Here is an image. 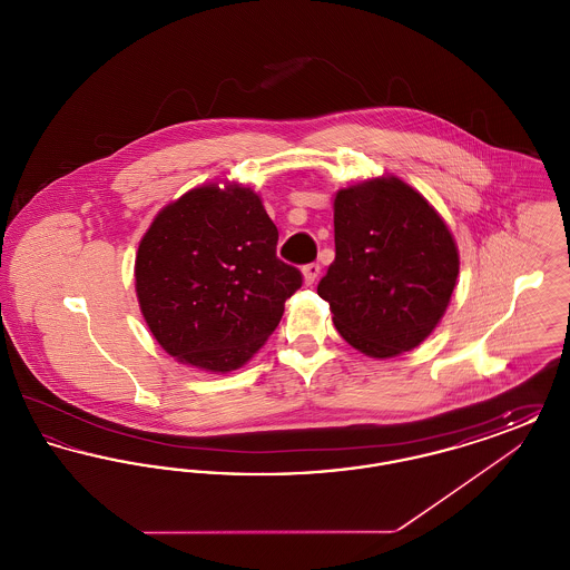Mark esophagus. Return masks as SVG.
Masks as SVG:
<instances>
[{
	"label": "esophagus",
	"instance_id": "1",
	"mask_svg": "<svg viewBox=\"0 0 570 570\" xmlns=\"http://www.w3.org/2000/svg\"><path fill=\"white\" fill-rule=\"evenodd\" d=\"M318 275H321V265H316V263L305 265V267H303V284H305V286H312V284L318 279Z\"/></svg>",
	"mask_w": 570,
	"mask_h": 570
}]
</instances>
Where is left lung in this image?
I'll list each match as a JSON object with an SVG mask.
<instances>
[{"instance_id":"left-lung-1","label":"left lung","mask_w":570,"mask_h":570,"mask_svg":"<svg viewBox=\"0 0 570 570\" xmlns=\"http://www.w3.org/2000/svg\"><path fill=\"white\" fill-rule=\"evenodd\" d=\"M335 261L318 284L333 325L358 353L391 358L425 342L460 275V252L430 200L395 175L333 198Z\"/></svg>"}]
</instances>
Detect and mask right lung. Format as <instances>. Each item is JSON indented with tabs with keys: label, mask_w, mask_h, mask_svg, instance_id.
<instances>
[{
	"label": "right lung",
	"mask_w": 570,
	"mask_h": 570,
	"mask_svg": "<svg viewBox=\"0 0 570 570\" xmlns=\"http://www.w3.org/2000/svg\"><path fill=\"white\" fill-rule=\"evenodd\" d=\"M275 245L261 196L237 181L191 188L160 209L138 244L135 279L164 351L212 374L258 353L303 282Z\"/></svg>",
	"instance_id": "1"
}]
</instances>
